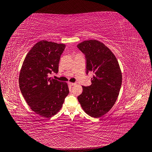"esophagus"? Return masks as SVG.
<instances>
[{
  "instance_id": "1",
  "label": "esophagus",
  "mask_w": 152,
  "mask_h": 152,
  "mask_svg": "<svg viewBox=\"0 0 152 152\" xmlns=\"http://www.w3.org/2000/svg\"><path fill=\"white\" fill-rule=\"evenodd\" d=\"M69 85L71 86H74L76 85V83H69Z\"/></svg>"
}]
</instances>
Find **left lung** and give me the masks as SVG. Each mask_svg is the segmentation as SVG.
<instances>
[{
	"label": "left lung",
	"mask_w": 152,
	"mask_h": 152,
	"mask_svg": "<svg viewBox=\"0 0 152 152\" xmlns=\"http://www.w3.org/2000/svg\"><path fill=\"white\" fill-rule=\"evenodd\" d=\"M86 59V73L93 72L90 86H83L77 99L83 110L93 118L106 114L113 107L121 86L122 75L116 57L104 44L96 40L77 46Z\"/></svg>",
	"instance_id": "8db88e82"
}]
</instances>
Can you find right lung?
Here are the masks:
<instances>
[{
	"mask_svg": "<svg viewBox=\"0 0 152 152\" xmlns=\"http://www.w3.org/2000/svg\"><path fill=\"white\" fill-rule=\"evenodd\" d=\"M65 47L63 44L39 41L27 53L21 67L19 83L22 96L33 111L44 118L57 113L69 93L66 83L49 77L58 72Z\"/></svg>",
	"mask_w": 152,
	"mask_h": 152,
	"instance_id": "obj_1",
	"label": "right lung"
}]
</instances>
